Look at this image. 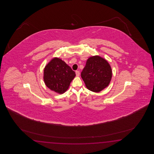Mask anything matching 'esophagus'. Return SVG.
Wrapping results in <instances>:
<instances>
[{
	"instance_id": "esophagus-1",
	"label": "esophagus",
	"mask_w": 154,
	"mask_h": 154,
	"mask_svg": "<svg viewBox=\"0 0 154 154\" xmlns=\"http://www.w3.org/2000/svg\"><path fill=\"white\" fill-rule=\"evenodd\" d=\"M75 73L76 75L78 76L80 75V72H79V70H76V71L75 72Z\"/></svg>"
}]
</instances>
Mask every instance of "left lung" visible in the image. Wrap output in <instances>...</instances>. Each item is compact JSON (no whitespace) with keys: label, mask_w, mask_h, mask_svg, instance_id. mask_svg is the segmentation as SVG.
<instances>
[{"label":"left lung","mask_w":154,"mask_h":154,"mask_svg":"<svg viewBox=\"0 0 154 154\" xmlns=\"http://www.w3.org/2000/svg\"><path fill=\"white\" fill-rule=\"evenodd\" d=\"M112 75L109 64L99 56L90 57L81 73L86 88L96 92L101 91L109 85Z\"/></svg>","instance_id":"obj_1"}]
</instances>
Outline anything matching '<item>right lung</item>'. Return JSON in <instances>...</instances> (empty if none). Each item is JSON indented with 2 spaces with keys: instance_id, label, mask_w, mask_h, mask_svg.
<instances>
[{
  "instance_id": "add662e5",
  "label": "right lung",
  "mask_w": 154,
  "mask_h": 154,
  "mask_svg": "<svg viewBox=\"0 0 154 154\" xmlns=\"http://www.w3.org/2000/svg\"><path fill=\"white\" fill-rule=\"evenodd\" d=\"M75 72L62 60L53 58L44 69L43 79L46 86L51 90L63 94L68 90Z\"/></svg>"
}]
</instances>
